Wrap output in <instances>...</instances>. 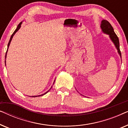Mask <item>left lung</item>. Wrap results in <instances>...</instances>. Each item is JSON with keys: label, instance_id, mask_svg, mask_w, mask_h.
I'll return each mask as SVG.
<instances>
[{"label": "left lung", "instance_id": "1", "mask_svg": "<svg viewBox=\"0 0 128 128\" xmlns=\"http://www.w3.org/2000/svg\"><path fill=\"white\" fill-rule=\"evenodd\" d=\"M101 28L103 32L110 35V38H111L112 41H113V42L114 43L115 45L116 46V48L118 50V53L120 54V57H121V52H120V42H119L118 37L115 33L113 27H112L111 24L108 21L104 20L101 22Z\"/></svg>", "mask_w": 128, "mask_h": 128}]
</instances>
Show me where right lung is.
<instances>
[{"label":"right lung","instance_id":"1","mask_svg":"<svg viewBox=\"0 0 128 128\" xmlns=\"http://www.w3.org/2000/svg\"><path fill=\"white\" fill-rule=\"evenodd\" d=\"M21 24H22V22H20V23L18 24V26H17V28H16V30H15L14 31V32L13 33V34H12V35L11 37H10V40H9V42H8V46H9V45H10V42H11V41H12V38H13V36H14V34H15V33H16V32H17V31L18 30H19V28H20V27H21ZM7 51H8V50H7ZM7 51H6V52H7ZM6 58V55H5V58ZM5 62H6V61H5ZM51 88H52V87H51ZM51 88H50V89H51ZM50 90H48V92H45V94H42V95H40V96H31V97H38V96H42L44 95V94H46V93H47V92H49V91H50ZM30 97H31V96H30Z\"/></svg>","mask_w":128,"mask_h":128}]
</instances>
